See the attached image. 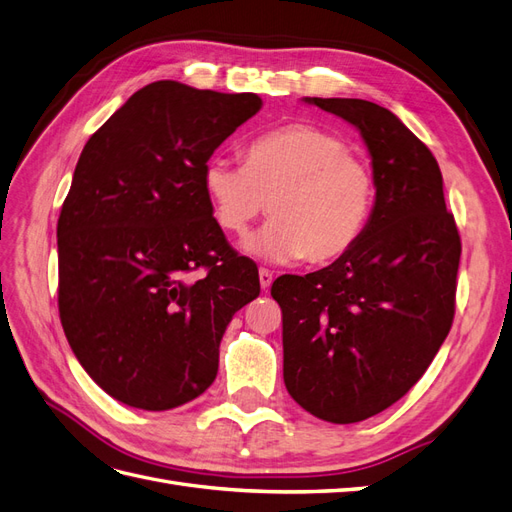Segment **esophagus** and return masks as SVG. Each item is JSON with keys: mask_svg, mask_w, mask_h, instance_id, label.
Returning a JSON list of instances; mask_svg holds the SVG:
<instances>
[{"mask_svg": "<svg viewBox=\"0 0 512 512\" xmlns=\"http://www.w3.org/2000/svg\"><path fill=\"white\" fill-rule=\"evenodd\" d=\"M258 277H260V288L267 290L271 286V282H273V273L269 269H260Z\"/></svg>", "mask_w": 512, "mask_h": 512, "instance_id": "esophagus-1", "label": "esophagus"}]
</instances>
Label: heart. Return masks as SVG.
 Instances as JSON below:
<instances>
[{
    "label": "heart",
    "instance_id": "obj_1",
    "mask_svg": "<svg viewBox=\"0 0 512 512\" xmlns=\"http://www.w3.org/2000/svg\"><path fill=\"white\" fill-rule=\"evenodd\" d=\"M203 188L215 222L230 235H243L269 207L273 220L243 243L269 262L329 265L348 256L376 205L369 164L342 136L307 123L260 134L245 162L215 153L203 166Z\"/></svg>",
    "mask_w": 512,
    "mask_h": 512
}]
</instances>
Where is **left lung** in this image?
Returning <instances> with one entry per match:
<instances>
[{"instance_id": "1", "label": "left lung", "mask_w": 512, "mask_h": 512, "mask_svg": "<svg viewBox=\"0 0 512 512\" xmlns=\"http://www.w3.org/2000/svg\"><path fill=\"white\" fill-rule=\"evenodd\" d=\"M305 102L361 132L376 177L359 245L271 286L288 393L322 421L348 425L393 406L438 354L455 316L461 239L436 158L397 115L356 98Z\"/></svg>"}]
</instances>
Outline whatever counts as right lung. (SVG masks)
Instances as JSON below:
<instances>
[{"label": "right lung", "instance_id": "obj_1", "mask_svg": "<svg viewBox=\"0 0 512 512\" xmlns=\"http://www.w3.org/2000/svg\"><path fill=\"white\" fill-rule=\"evenodd\" d=\"M262 106L156 81L89 138L57 222L59 318L102 391L170 410L218 376L235 312L260 294L258 269L228 245L203 166ZM203 268L196 281L189 273Z\"/></svg>", "mask_w": 512, "mask_h": 512}]
</instances>
